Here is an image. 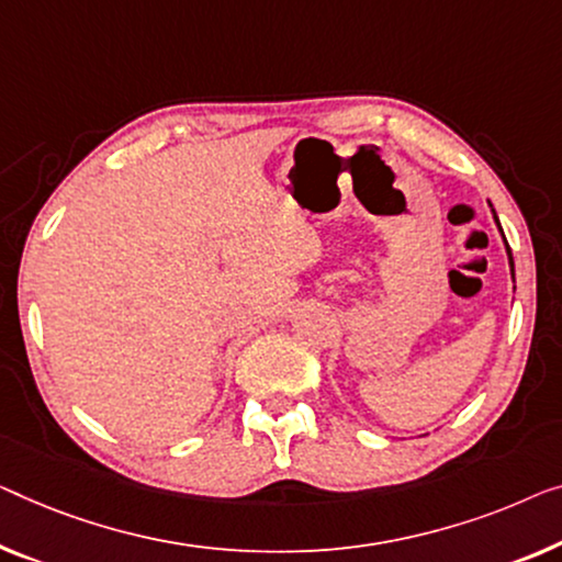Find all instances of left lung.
I'll use <instances>...</instances> for the list:
<instances>
[{"label": "left lung", "mask_w": 562, "mask_h": 562, "mask_svg": "<svg viewBox=\"0 0 562 562\" xmlns=\"http://www.w3.org/2000/svg\"><path fill=\"white\" fill-rule=\"evenodd\" d=\"M492 206V204H490ZM492 216H495V224H497V229H499V234H502V227H499V220H497V212L495 209H492ZM502 241H505V249H507V259H509V272H513V282H515V259H513V249H509V245H507V239H505V234H502Z\"/></svg>", "instance_id": "left-lung-1"}]
</instances>
